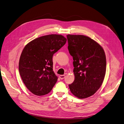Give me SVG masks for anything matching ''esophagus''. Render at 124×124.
Segmentation results:
<instances>
[{"mask_svg": "<svg viewBox=\"0 0 124 124\" xmlns=\"http://www.w3.org/2000/svg\"><path fill=\"white\" fill-rule=\"evenodd\" d=\"M65 78V75H61V76H59V78H61V80Z\"/></svg>", "mask_w": 124, "mask_h": 124, "instance_id": "34e87169", "label": "esophagus"}]
</instances>
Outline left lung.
Instances as JSON below:
<instances>
[{
    "instance_id": "obj_1",
    "label": "left lung",
    "mask_w": 124,
    "mask_h": 124,
    "mask_svg": "<svg viewBox=\"0 0 124 124\" xmlns=\"http://www.w3.org/2000/svg\"><path fill=\"white\" fill-rule=\"evenodd\" d=\"M68 48L73 57L74 80L71 92L80 99L93 95L102 85L106 71V57L102 47L83 35H67Z\"/></svg>"
}]
</instances>
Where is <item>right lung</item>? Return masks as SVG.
<instances>
[{"label":"right lung","instance_id":"add662e5","mask_svg":"<svg viewBox=\"0 0 124 124\" xmlns=\"http://www.w3.org/2000/svg\"><path fill=\"white\" fill-rule=\"evenodd\" d=\"M62 35H48L29 42L19 61L21 77L29 91L37 96L50 93L57 81L53 71V56L66 43Z\"/></svg>","mask_w":124,"mask_h":124}]
</instances>
